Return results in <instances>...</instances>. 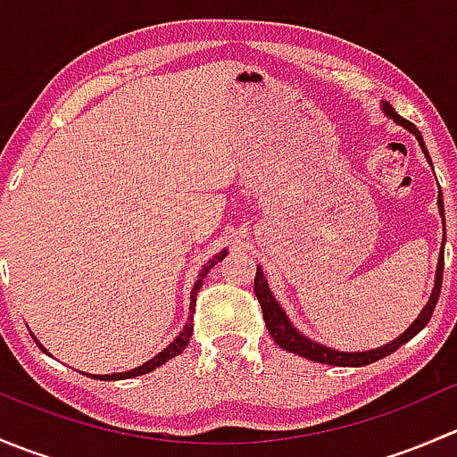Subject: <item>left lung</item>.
<instances>
[{"label": "left lung", "mask_w": 457, "mask_h": 457, "mask_svg": "<svg viewBox=\"0 0 457 457\" xmlns=\"http://www.w3.org/2000/svg\"><path fill=\"white\" fill-rule=\"evenodd\" d=\"M382 108H385V112L389 114V117L394 119L395 123H400V126H404L409 132H413V135H416V139L420 141V145H422V152H425L427 159H428V152H427V147H425V141H422V135H420V132H418V128L413 126L411 121H407V119L400 117V114L395 112V110L391 108L389 104H385V105H382ZM428 161H431V159H428ZM437 205H440V214H442V219H445V203H442V192H440V199H437ZM445 234H446V228H445ZM442 245H445V243H442ZM442 270H445V256H440V262H437L436 287H433L431 298H428L427 307H425V310H422V314L418 316V320L413 322V325L409 327V329L404 331V334L400 336V338H395L394 343L385 345V347H380V349H371V352H356V353L334 352V349L322 347V345H318V343H314V340H310V338H305V336H303V334H298V331L292 327V322L287 320L285 312L280 310L278 303H276L274 296H271V292H270V287H267V280H265V276H262L261 267H256L254 294H256L258 303H261L262 320H265L267 331H270V336L276 340V345H278L280 349H285V352L298 353V356L307 358V361L322 362V365L362 367V365H370V362L380 361V358L389 356V353H394L395 349L403 347V345L407 343V340H411L413 336H416L418 331H420L422 327H425L427 322L431 320L433 310H436V305H437V298H440Z\"/></svg>", "instance_id": "8db88e82"}]
</instances>
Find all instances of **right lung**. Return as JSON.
Listing matches in <instances>:
<instances>
[{
  "label": "right lung",
  "mask_w": 457,
  "mask_h": 457,
  "mask_svg": "<svg viewBox=\"0 0 457 457\" xmlns=\"http://www.w3.org/2000/svg\"><path fill=\"white\" fill-rule=\"evenodd\" d=\"M225 254H228V252L223 250L219 256H214L210 262H205V265H203V270H201V274H199V280H196L195 289H192V296H190L192 298V303H190V312H192V314H195L196 294H199V289H201V285H203V278H205V276L210 274V270L216 265V262L223 261ZM190 336H192V316H190V322H187V325H186V329H183L181 334L177 336V340H174V343H170L168 347H165L163 352L159 353V356H154V358H152V361H147L145 365L137 367V370L126 371V373H112V376H95V378H99V380H126V378H135V376H143V373H150L152 370H156V367H159V365L168 362L170 358L179 356V353H181L183 349L187 347V343H190ZM35 343H37V340H35ZM37 345H39V343H37ZM39 347H41V345H39ZM41 349H44V347H41ZM44 352H46V349H44Z\"/></svg>",
  "instance_id": "right-lung-1"
}]
</instances>
